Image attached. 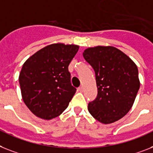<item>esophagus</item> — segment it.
Segmentation results:
<instances>
[{"label":"esophagus","instance_id":"34e87169","mask_svg":"<svg viewBox=\"0 0 153 153\" xmlns=\"http://www.w3.org/2000/svg\"><path fill=\"white\" fill-rule=\"evenodd\" d=\"M78 91L80 92L83 91V87H79V88H78Z\"/></svg>","mask_w":153,"mask_h":153}]
</instances>
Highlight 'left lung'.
Here are the masks:
<instances>
[{
	"mask_svg": "<svg viewBox=\"0 0 153 153\" xmlns=\"http://www.w3.org/2000/svg\"><path fill=\"white\" fill-rule=\"evenodd\" d=\"M84 59L95 73L98 95L88 111L100 123L119 120L133 105L140 88L137 65L126 54L112 46L88 48Z\"/></svg>",
	"mask_w": 153,
	"mask_h": 153,
	"instance_id": "1",
	"label": "left lung"
}]
</instances>
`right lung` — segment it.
<instances>
[{
  "label": "right lung",
  "mask_w": 153,
  "mask_h": 153,
  "mask_svg": "<svg viewBox=\"0 0 153 153\" xmlns=\"http://www.w3.org/2000/svg\"><path fill=\"white\" fill-rule=\"evenodd\" d=\"M79 46L52 44L24 62L19 74L22 100L36 117L51 120L67 108L76 93L68 66Z\"/></svg>",
  "instance_id": "add662e5"
}]
</instances>
